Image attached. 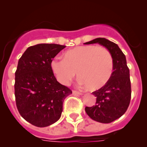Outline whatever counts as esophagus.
<instances>
[{
	"mask_svg": "<svg viewBox=\"0 0 147 147\" xmlns=\"http://www.w3.org/2000/svg\"><path fill=\"white\" fill-rule=\"evenodd\" d=\"M72 93L75 94H78V95H82V93L80 92H78V91H75V90H73L72 91Z\"/></svg>",
	"mask_w": 147,
	"mask_h": 147,
	"instance_id": "obj_1",
	"label": "esophagus"
}]
</instances>
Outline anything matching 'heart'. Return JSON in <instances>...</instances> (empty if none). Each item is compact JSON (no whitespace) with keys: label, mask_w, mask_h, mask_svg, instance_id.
Returning a JSON list of instances; mask_svg holds the SVG:
<instances>
[{"label":"heart","mask_w":147,"mask_h":147,"mask_svg":"<svg viewBox=\"0 0 147 147\" xmlns=\"http://www.w3.org/2000/svg\"><path fill=\"white\" fill-rule=\"evenodd\" d=\"M50 67L61 84H69L77 72L79 84L95 90L110 80L114 62L110 52L105 47L82 45L65 51L63 59L54 58Z\"/></svg>","instance_id":"heart-1"}]
</instances>
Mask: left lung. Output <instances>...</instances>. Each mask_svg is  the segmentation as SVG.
<instances>
[{
  "label": "left lung",
  "mask_w": 147,
  "mask_h": 147,
  "mask_svg": "<svg viewBox=\"0 0 147 147\" xmlns=\"http://www.w3.org/2000/svg\"><path fill=\"white\" fill-rule=\"evenodd\" d=\"M98 43L110 52L114 69L110 80L105 86L92 94L97 97L96 105L85 107V112L92 119L104 124L119 119L126 112L131 100L129 69L126 57L119 46L104 38H97L85 45Z\"/></svg>",
  "instance_id": "1"
}]
</instances>
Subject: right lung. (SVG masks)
I'll list each match as a JSON object with an SVG mask.
<instances>
[{"label": "right lung", "mask_w": 147, "mask_h": 147, "mask_svg": "<svg viewBox=\"0 0 147 147\" xmlns=\"http://www.w3.org/2000/svg\"><path fill=\"white\" fill-rule=\"evenodd\" d=\"M65 47L41 43L28 47L18 60L15 96L20 115L32 125L45 127L61 117L64 100L72 94L52 71L53 59Z\"/></svg>", "instance_id": "add662e5"}]
</instances>
